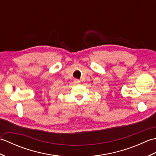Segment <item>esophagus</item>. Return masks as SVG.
Wrapping results in <instances>:
<instances>
[{
    "label": "esophagus",
    "mask_w": 156,
    "mask_h": 156,
    "mask_svg": "<svg viewBox=\"0 0 156 156\" xmlns=\"http://www.w3.org/2000/svg\"><path fill=\"white\" fill-rule=\"evenodd\" d=\"M74 82H75L76 84H79L80 82V80H78V79H75V80H74Z\"/></svg>",
    "instance_id": "esophagus-1"
}]
</instances>
